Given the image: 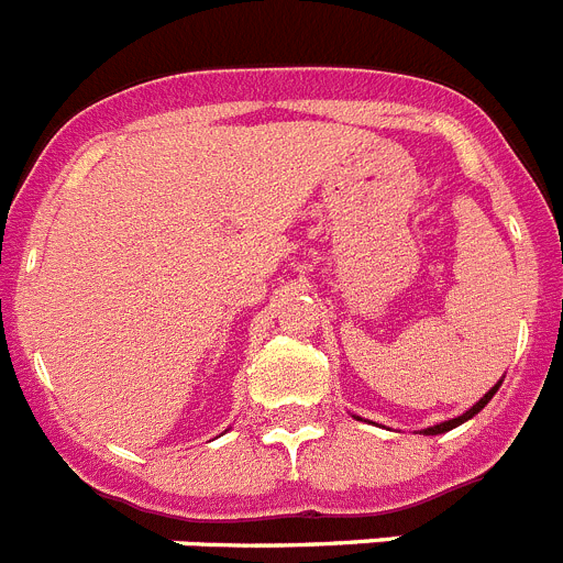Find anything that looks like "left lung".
Returning <instances> with one entry per match:
<instances>
[{
    "mask_svg": "<svg viewBox=\"0 0 563 563\" xmlns=\"http://www.w3.org/2000/svg\"><path fill=\"white\" fill-rule=\"evenodd\" d=\"M499 386H501V380H499V383H496L494 389L487 391V395H485V397H482V400H479V402H474V406H471V409H467V411H465V415L454 417V420L437 422V426H431V429H422V434H426V437H434V434H445V431L456 429V426H462V422H465V420H471V417H476V415H479V411H482V409H485L487 402H490V397H494V395H496V391H499Z\"/></svg>",
    "mask_w": 563,
    "mask_h": 563,
    "instance_id": "obj_1",
    "label": "left lung"
}]
</instances>
